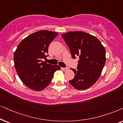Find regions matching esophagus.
Returning a JSON list of instances; mask_svg holds the SVG:
<instances>
[{"label": "esophagus", "mask_w": 123, "mask_h": 123, "mask_svg": "<svg viewBox=\"0 0 123 123\" xmlns=\"http://www.w3.org/2000/svg\"><path fill=\"white\" fill-rule=\"evenodd\" d=\"M62 68V70H63V71H67V70H68V68Z\"/></svg>", "instance_id": "34e87169"}]
</instances>
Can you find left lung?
<instances>
[{
	"label": "left lung",
	"mask_w": 123,
	"mask_h": 123,
	"mask_svg": "<svg viewBox=\"0 0 123 123\" xmlns=\"http://www.w3.org/2000/svg\"><path fill=\"white\" fill-rule=\"evenodd\" d=\"M70 49L72 57L79 58L75 77L70 84L79 90L89 88L102 73L106 62V50L94 36L83 31H70L62 35Z\"/></svg>",
	"instance_id": "obj_1"
}]
</instances>
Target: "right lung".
I'll list each match as a JSON object with an SVG mask.
<instances>
[{
    "label": "right lung",
    "instance_id": "1",
    "mask_svg": "<svg viewBox=\"0 0 123 123\" xmlns=\"http://www.w3.org/2000/svg\"><path fill=\"white\" fill-rule=\"evenodd\" d=\"M58 35L50 31H38L23 39L14 52V66L19 78L31 89H44L51 82L54 73L60 70L58 65L42 61L48 55L49 45Z\"/></svg>",
    "mask_w": 123,
    "mask_h": 123
}]
</instances>
